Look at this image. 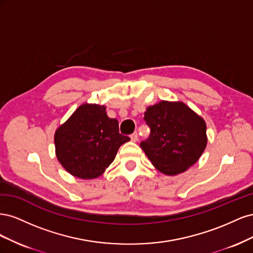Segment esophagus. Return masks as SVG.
<instances>
[{"instance_id": "esophagus-1", "label": "esophagus", "mask_w": 253, "mask_h": 253, "mask_svg": "<svg viewBox=\"0 0 253 253\" xmlns=\"http://www.w3.org/2000/svg\"><path fill=\"white\" fill-rule=\"evenodd\" d=\"M131 140H132L133 142L138 141V134H137L136 132H135V133H133V134L131 135Z\"/></svg>"}]
</instances>
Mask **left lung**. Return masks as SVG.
Returning <instances> with one entry per match:
<instances>
[{"label": "left lung", "instance_id": "1", "mask_svg": "<svg viewBox=\"0 0 253 253\" xmlns=\"http://www.w3.org/2000/svg\"><path fill=\"white\" fill-rule=\"evenodd\" d=\"M151 127L140 147L156 169L175 176L186 172L204 153L208 137L203 117L181 101L162 100L144 112Z\"/></svg>", "mask_w": 253, "mask_h": 253}]
</instances>
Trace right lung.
Masks as SVG:
<instances>
[{
  "label": "right lung",
  "mask_w": 253,
  "mask_h": 253,
  "mask_svg": "<svg viewBox=\"0 0 253 253\" xmlns=\"http://www.w3.org/2000/svg\"><path fill=\"white\" fill-rule=\"evenodd\" d=\"M104 105L83 103L55 132L56 156L75 177L94 179L104 173L120 145L129 137L119 133L118 120L106 114Z\"/></svg>",
  "instance_id": "add662e5"
}]
</instances>
